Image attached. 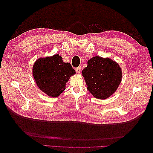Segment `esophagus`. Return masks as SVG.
<instances>
[{"label":"esophagus","mask_w":153,"mask_h":153,"mask_svg":"<svg viewBox=\"0 0 153 153\" xmlns=\"http://www.w3.org/2000/svg\"><path fill=\"white\" fill-rule=\"evenodd\" d=\"M75 70H76V72L77 73H78L79 74L80 73V71H81V67H77V68H75Z\"/></svg>","instance_id":"1"}]
</instances>
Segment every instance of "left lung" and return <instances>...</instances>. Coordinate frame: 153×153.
I'll list each match as a JSON object with an SVG mask.
<instances>
[{"mask_svg": "<svg viewBox=\"0 0 153 153\" xmlns=\"http://www.w3.org/2000/svg\"><path fill=\"white\" fill-rule=\"evenodd\" d=\"M87 89L96 98L105 100L115 92L122 80L119 64L108 58L96 56L82 71Z\"/></svg>", "mask_w": 153, "mask_h": 153, "instance_id": "1", "label": "left lung"}]
</instances>
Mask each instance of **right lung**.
Segmentation results:
<instances>
[{"label": "right lung", "mask_w": 153, "mask_h": 153, "mask_svg": "<svg viewBox=\"0 0 153 153\" xmlns=\"http://www.w3.org/2000/svg\"><path fill=\"white\" fill-rule=\"evenodd\" d=\"M34 78L39 89L51 97H57L66 89L69 78L75 71L68 62H62L59 54L40 58L32 68Z\"/></svg>", "instance_id": "obj_1"}]
</instances>
